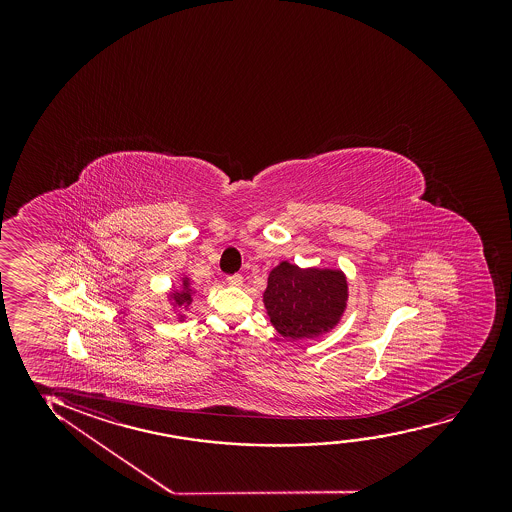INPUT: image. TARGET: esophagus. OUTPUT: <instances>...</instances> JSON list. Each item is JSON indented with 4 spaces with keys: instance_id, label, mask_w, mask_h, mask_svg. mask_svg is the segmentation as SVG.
Returning <instances> with one entry per match:
<instances>
[{
    "instance_id": "1",
    "label": "esophagus",
    "mask_w": 512,
    "mask_h": 512,
    "mask_svg": "<svg viewBox=\"0 0 512 512\" xmlns=\"http://www.w3.org/2000/svg\"><path fill=\"white\" fill-rule=\"evenodd\" d=\"M227 285H231V287H241L243 285V276L241 274H232V276H227Z\"/></svg>"
}]
</instances>
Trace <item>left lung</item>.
Instances as JSON below:
<instances>
[{
    "instance_id": "1",
    "label": "left lung",
    "mask_w": 512,
    "mask_h": 512,
    "mask_svg": "<svg viewBox=\"0 0 512 512\" xmlns=\"http://www.w3.org/2000/svg\"><path fill=\"white\" fill-rule=\"evenodd\" d=\"M348 301V281L339 269L302 267L283 260L267 278L264 306L285 339H313L336 327Z\"/></svg>"
}]
</instances>
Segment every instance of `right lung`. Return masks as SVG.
Segmentation results:
<instances>
[{
    "instance_id": "1",
    "label": "right lung",
    "mask_w": 512,
    "mask_h": 512,
    "mask_svg": "<svg viewBox=\"0 0 512 512\" xmlns=\"http://www.w3.org/2000/svg\"><path fill=\"white\" fill-rule=\"evenodd\" d=\"M192 295H194V288L190 285V280L187 276L182 278V288H176L173 292H169L168 299L173 302V308H189L192 304ZM180 322H182L185 316L178 315Z\"/></svg>"
}]
</instances>
